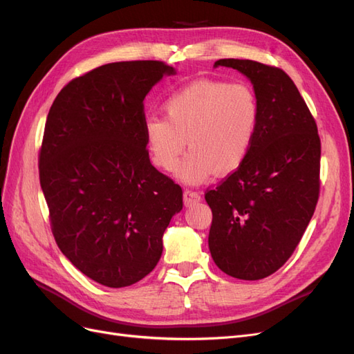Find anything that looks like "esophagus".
<instances>
[{
    "mask_svg": "<svg viewBox=\"0 0 354 354\" xmlns=\"http://www.w3.org/2000/svg\"><path fill=\"white\" fill-rule=\"evenodd\" d=\"M183 199H185L186 205H192V203H196V202L201 201V194L196 190L186 189L185 194H183Z\"/></svg>",
    "mask_w": 354,
    "mask_h": 354,
    "instance_id": "obj_1",
    "label": "esophagus"
}]
</instances>
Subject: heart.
<instances>
[{
    "mask_svg": "<svg viewBox=\"0 0 354 354\" xmlns=\"http://www.w3.org/2000/svg\"><path fill=\"white\" fill-rule=\"evenodd\" d=\"M164 112L146 118L147 151L156 167L173 171L187 140L190 152L177 168V177L187 185L238 171L260 124L259 99L243 82L195 81L168 95Z\"/></svg>",
    "mask_w": 354,
    "mask_h": 354,
    "instance_id": "b5f03b06",
    "label": "heart"
}]
</instances>
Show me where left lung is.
<instances>
[{"instance_id": "1", "label": "left lung", "mask_w": 354, "mask_h": 354, "mask_svg": "<svg viewBox=\"0 0 354 354\" xmlns=\"http://www.w3.org/2000/svg\"><path fill=\"white\" fill-rule=\"evenodd\" d=\"M252 84L260 124L245 164L205 201L212 211L214 263L243 281L270 276L301 241L319 198L320 138L304 99L288 75L254 60L221 59Z\"/></svg>"}]
</instances>
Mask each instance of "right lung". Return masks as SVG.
Returning a JSON list of instances; mask_svg holds the SVG:
<instances>
[{"mask_svg": "<svg viewBox=\"0 0 354 354\" xmlns=\"http://www.w3.org/2000/svg\"><path fill=\"white\" fill-rule=\"evenodd\" d=\"M173 66L115 62L72 80L53 102L39 153V183L63 255L109 288L142 281L183 190L151 164L143 100Z\"/></svg>", "mask_w": 354, "mask_h": 354, "instance_id": "add662e5", "label": "right lung"}]
</instances>
